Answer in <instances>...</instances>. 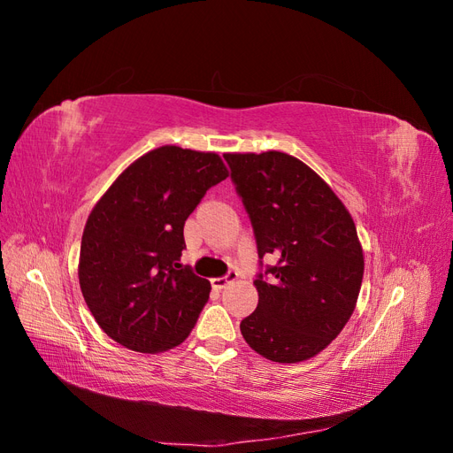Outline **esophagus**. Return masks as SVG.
<instances>
[{
    "label": "esophagus",
    "instance_id": "obj_1",
    "mask_svg": "<svg viewBox=\"0 0 453 453\" xmlns=\"http://www.w3.org/2000/svg\"><path fill=\"white\" fill-rule=\"evenodd\" d=\"M236 278H238L236 272H228L226 276H223V278H213V280H211V285H213V289L221 291V289H225V287H226L228 283L234 281Z\"/></svg>",
    "mask_w": 453,
    "mask_h": 453
}]
</instances>
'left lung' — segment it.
Here are the masks:
<instances>
[{
	"label": "left lung",
	"instance_id": "left-lung-1",
	"mask_svg": "<svg viewBox=\"0 0 453 453\" xmlns=\"http://www.w3.org/2000/svg\"><path fill=\"white\" fill-rule=\"evenodd\" d=\"M257 242L258 304L240 323L245 342L276 363L306 361L351 318L365 258L344 203L298 158L225 155ZM273 254L277 265L262 266Z\"/></svg>",
	"mask_w": 453,
	"mask_h": 453
}]
</instances>
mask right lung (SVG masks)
<instances>
[{
    "label": "right lung",
    "instance_id": "1",
    "mask_svg": "<svg viewBox=\"0 0 453 453\" xmlns=\"http://www.w3.org/2000/svg\"><path fill=\"white\" fill-rule=\"evenodd\" d=\"M226 177L219 155L164 145L130 164L94 205L81 240L79 283L109 338L158 353L193 331L211 285L180 263L183 226Z\"/></svg>",
    "mask_w": 453,
    "mask_h": 453
}]
</instances>
